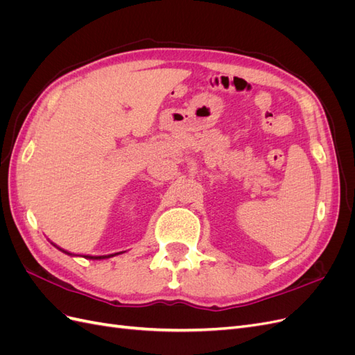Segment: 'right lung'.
I'll list each match as a JSON object with an SVG mask.
<instances>
[{
  "label": "right lung",
  "mask_w": 355,
  "mask_h": 355,
  "mask_svg": "<svg viewBox=\"0 0 355 355\" xmlns=\"http://www.w3.org/2000/svg\"><path fill=\"white\" fill-rule=\"evenodd\" d=\"M56 245V244H55ZM58 247V245H56ZM59 250H62L63 253H67V254H71V256H75V254H72V253H69V252H67V250H63V249H60V247H58ZM120 253H123V252H120ZM120 253H114V254H105V256H83V257H85V259H108V257H111V256H115V254H120Z\"/></svg>",
  "instance_id": "right-lung-1"
}]
</instances>
